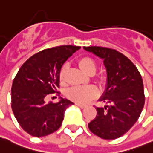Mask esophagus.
I'll return each mask as SVG.
<instances>
[{
  "instance_id": "1",
  "label": "esophagus",
  "mask_w": 153,
  "mask_h": 153,
  "mask_svg": "<svg viewBox=\"0 0 153 153\" xmlns=\"http://www.w3.org/2000/svg\"><path fill=\"white\" fill-rule=\"evenodd\" d=\"M76 105H77V106H79L80 108H85L86 107V105H83V104H76Z\"/></svg>"
}]
</instances>
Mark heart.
<instances>
[{"instance_id":"1","label":"heart","mask_w":153,"mask_h":153,"mask_svg":"<svg viewBox=\"0 0 153 153\" xmlns=\"http://www.w3.org/2000/svg\"><path fill=\"white\" fill-rule=\"evenodd\" d=\"M79 67L87 74L93 75L95 72L96 70V64L94 60L88 56H83L80 58L77 61ZM68 71L67 65H64L59 71V80L61 83H65L66 73ZM99 94V90L94 86H87V87H72L69 88L66 92V96L69 100H72L76 103L88 102L95 97H97Z\"/></svg>"}]
</instances>
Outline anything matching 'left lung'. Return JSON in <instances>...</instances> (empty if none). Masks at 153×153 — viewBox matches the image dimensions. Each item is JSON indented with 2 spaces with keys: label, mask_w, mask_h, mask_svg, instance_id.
Returning a JSON list of instances; mask_svg holds the SVG:
<instances>
[{
  "label": "left lung",
  "mask_w": 153,
  "mask_h": 153,
  "mask_svg": "<svg viewBox=\"0 0 153 153\" xmlns=\"http://www.w3.org/2000/svg\"><path fill=\"white\" fill-rule=\"evenodd\" d=\"M104 59L107 71L106 90L96 107L97 115L88 123L93 134L105 140H114L126 134L138 120L145 104L143 81L133 62L120 52L104 47H84Z\"/></svg>",
  "instance_id": "obj_1"
}]
</instances>
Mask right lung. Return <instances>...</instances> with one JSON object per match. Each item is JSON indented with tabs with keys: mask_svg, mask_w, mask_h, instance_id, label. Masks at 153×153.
Wrapping results in <instances>:
<instances>
[{
	"mask_svg": "<svg viewBox=\"0 0 153 153\" xmlns=\"http://www.w3.org/2000/svg\"><path fill=\"white\" fill-rule=\"evenodd\" d=\"M79 46L63 45L35 53L15 76L11 90V105L21 128L31 136L42 137L58 130L65 109L73 103L61 99L45 102L50 94L59 96V71Z\"/></svg>",
	"mask_w": 153,
	"mask_h": 153,
	"instance_id": "right-lung-1",
	"label": "right lung"
}]
</instances>
